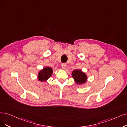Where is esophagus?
Masks as SVG:
<instances>
[{"label": "esophagus", "instance_id": "34e87169", "mask_svg": "<svg viewBox=\"0 0 127 127\" xmlns=\"http://www.w3.org/2000/svg\"><path fill=\"white\" fill-rule=\"evenodd\" d=\"M62 67L63 69H64L65 68H66V67H67V64H65V63H63V64H62Z\"/></svg>", "mask_w": 127, "mask_h": 127}]
</instances>
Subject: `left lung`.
<instances>
[{"mask_svg":"<svg viewBox=\"0 0 127 127\" xmlns=\"http://www.w3.org/2000/svg\"><path fill=\"white\" fill-rule=\"evenodd\" d=\"M72 76L77 84H84L87 81V74L79 69L73 70L72 72Z\"/></svg>","mask_w":127,"mask_h":127,"instance_id":"1","label":"left lung"}]
</instances>
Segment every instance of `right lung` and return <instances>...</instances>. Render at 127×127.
<instances>
[{"mask_svg": "<svg viewBox=\"0 0 127 127\" xmlns=\"http://www.w3.org/2000/svg\"><path fill=\"white\" fill-rule=\"evenodd\" d=\"M53 69L49 67H46L39 71L38 73V79L41 82L46 81L53 74Z\"/></svg>", "mask_w": 127, "mask_h": 127, "instance_id": "add662e5", "label": "right lung"}]
</instances>
